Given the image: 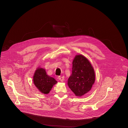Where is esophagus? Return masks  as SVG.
Wrapping results in <instances>:
<instances>
[{
  "label": "esophagus",
  "mask_w": 128,
  "mask_h": 128,
  "mask_svg": "<svg viewBox=\"0 0 128 128\" xmlns=\"http://www.w3.org/2000/svg\"><path fill=\"white\" fill-rule=\"evenodd\" d=\"M59 80L61 81V82H63L64 80V76H60L59 77Z\"/></svg>",
  "instance_id": "esophagus-1"
}]
</instances>
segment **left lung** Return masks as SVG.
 <instances>
[{
    "label": "left lung",
    "instance_id": "1",
    "mask_svg": "<svg viewBox=\"0 0 128 128\" xmlns=\"http://www.w3.org/2000/svg\"><path fill=\"white\" fill-rule=\"evenodd\" d=\"M94 68L84 56L76 55L72 62V74L68 80L69 88L77 96H82L90 90L95 82Z\"/></svg>",
    "mask_w": 128,
    "mask_h": 128
}]
</instances>
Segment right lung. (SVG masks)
I'll return each instance as SVG.
<instances>
[{
  "instance_id": "add662e5",
  "label": "right lung",
  "mask_w": 128,
  "mask_h": 128,
  "mask_svg": "<svg viewBox=\"0 0 128 128\" xmlns=\"http://www.w3.org/2000/svg\"><path fill=\"white\" fill-rule=\"evenodd\" d=\"M33 82L40 92L47 94L50 93L53 86L56 84L57 82L53 78L49 76L44 69L38 68L34 73Z\"/></svg>"
}]
</instances>
